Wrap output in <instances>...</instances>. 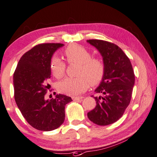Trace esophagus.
<instances>
[{
  "label": "esophagus",
  "instance_id": "obj_1",
  "mask_svg": "<svg viewBox=\"0 0 157 157\" xmlns=\"http://www.w3.org/2000/svg\"><path fill=\"white\" fill-rule=\"evenodd\" d=\"M82 98L83 97H74V98H72V100L75 101H78V100H82Z\"/></svg>",
  "mask_w": 157,
  "mask_h": 157
}]
</instances>
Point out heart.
Wrapping results in <instances>:
<instances>
[{
	"instance_id": "heart-1",
	"label": "heart",
	"mask_w": 157,
	"mask_h": 157,
	"mask_svg": "<svg viewBox=\"0 0 157 157\" xmlns=\"http://www.w3.org/2000/svg\"><path fill=\"white\" fill-rule=\"evenodd\" d=\"M67 63L79 64L75 78H66L59 84V90L62 93L75 96L82 93L89 87L100 84L105 75L106 65L100 57H92L89 50L82 46L73 44L67 46L63 51ZM52 73L57 79L65 75L66 64L59 57L53 56L50 61Z\"/></svg>"
}]
</instances>
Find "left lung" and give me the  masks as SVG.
Returning <instances> with one entry per match:
<instances>
[{"instance_id": "obj_1", "label": "left lung", "mask_w": 157, "mask_h": 157, "mask_svg": "<svg viewBox=\"0 0 157 157\" xmlns=\"http://www.w3.org/2000/svg\"><path fill=\"white\" fill-rule=\"evenodd\" d=\"M103 57L105 75L94 97L97 105L87 113L90 121L98 125L113 124L122 117L129 106L135 81L132 63L123 50L115 44L101 40H88Z\"/></svg>"}]
</instances>
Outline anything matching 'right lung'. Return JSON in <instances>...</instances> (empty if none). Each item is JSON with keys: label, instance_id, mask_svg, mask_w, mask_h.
I'll return each mask as SVG.
<instances>
[{"label": "right lung", "instance_id": "add662e5", "mask_svg": "<svg viewBox=\"0 0 157 157\" xmlns=\"http://www.w3.org/2000/svg\"><path fill=\"white\" fill-rule=\"evenodd\" d=\"M61 43H40L21 57L13 75L14 98L23 117L30 126L40 131H52L65 121V106L71 98L57 94L45 100L48 79L50 78V61Z\"/></svg>", "mask_w": 157, "mask_h": 157}]
</instances>
